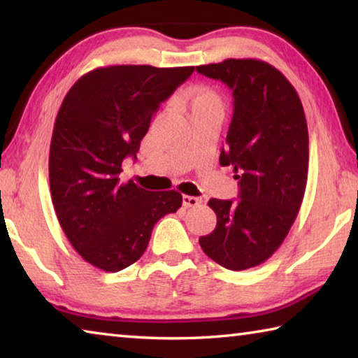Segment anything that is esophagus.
<instances>
[{"instance_id":"esophagus-1","label":"esophagus","mask_w":358,"mask_h":358,"mask_svg":"<svg viewBox=\"0 0 358 358\" xmlns=\"http://www.w3.org/2000/svg\"><path fill=\"white\" fill-rule=\"evenodd\" d=\"M199 203H202V199L194 197V196H183V205H185V207H197Z\"/></svg>"}]
</instances>
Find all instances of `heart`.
Listing matches in <instances>:
<instances>
[{
    "instance_id": "1",
    "label": "heart",
    "mask_w": 358,
    "mask_h": 358,
    "mask_svg": "<svg viewBox=\"0 0 358 358\" xmlns=\"http://www.w3.org/2000/svg\"><path fill=\"white\" fill-rule=\"evenodd\" d=\"M187 101H189L191 108L203 107V106H213L220 104L216 93L208 87H194L187 93Z\"/></svg>"
}]
</instances>
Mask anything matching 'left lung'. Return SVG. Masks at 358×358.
<instances>
[{
    "label": "left lung",
    "mask_w": 358,
    "mask_h": 358,
    "mask_svg": "<svg viewBox=\"0 0 358 358\" xmlns=\"http://www.w3.org/2000/svg\"><path fill=\"white\" fill-rule=\"evenodd\" d=\"M196 71L232 90L220 164L232 166L240 185L238 202L210 199L216 229L199 243L224 268H252L281 246L301 207L310 161L305 110L292 83L262 59L229 58Z\"/></svg>",
    "instance_id": "left-lung-1"
}]
</instances>
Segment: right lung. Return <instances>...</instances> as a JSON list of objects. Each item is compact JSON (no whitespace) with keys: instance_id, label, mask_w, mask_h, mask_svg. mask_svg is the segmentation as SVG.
<instances>
[{"instance_id":"1","label":"right lung","mask_w":358,"mask_h":358,"mask_svg":"<svg viewBox=\"0 0 358 358\" xmlns=\"http://www.w3.org/2000/svg\"><path fill=\"white\" fill-rule=\"evenodd\" d=\"M194 66H101L72 85L50 142L48 178L59 226L83 260L120 271L142 257L151 230L183 202L178 191H147L118 175L151 118Z\"/></svg>"}]
</instances>
